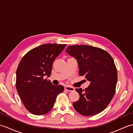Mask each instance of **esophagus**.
<instances>
[{"mask_svg":"<svg viewBox=\"0 0 133 133\" xmlns=\"http://www.w3.org/2000/svg\"><path fill=\"white\" fill-rule=\"evenodd\" d=\"M64 89L67 90V91H68L69 92H72V91H74L75 90V89L74 88V87H70V86H66L64 87Z\"/></svg>","mask_w":133,"mask_h":133,"instance_id":"esophagus-1","label":"esophagus"}]
</instances>
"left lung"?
Segmentation results:
<instances>
[{
	"mask_svg": "<svg viewBox=\"0 0 133 133\" xmlns=\"http://www.w3.org/2000/svg\"><path fill=\"white\" fill-rule=\"evenodd\" d=\"M66 51L77 59L79 74L90 82L85 90L75 89L80 98L73 107L85 116L99 113L115 94L118 75L113 59L105 50L87 45L70 46Z\"/></svg>",
	"mask_w": 133,
	"mask_h": 133,
	"instance_id": "1",
	"label": "left lung"
}]
</instances>
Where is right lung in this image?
<instances>
[{
    "label": "right lung",
    "instance_id": "add662e5",
    "mask_svg": "<svg viewBox=\"0 0 133 133\" xmlns=\"http://www.w3.org/2000/svg\"><path fill=\"white\" fill-rule=\"evenodd\" d=\"M66 44H44L25 55L16 70V87L26 109L34 115L49 112L56 98L63 91L62 85H53L44 79L51 73L52 63Z\"/></svg>",
    "mask_w": 133,
    "mask_h": 133
}]
</instances>
